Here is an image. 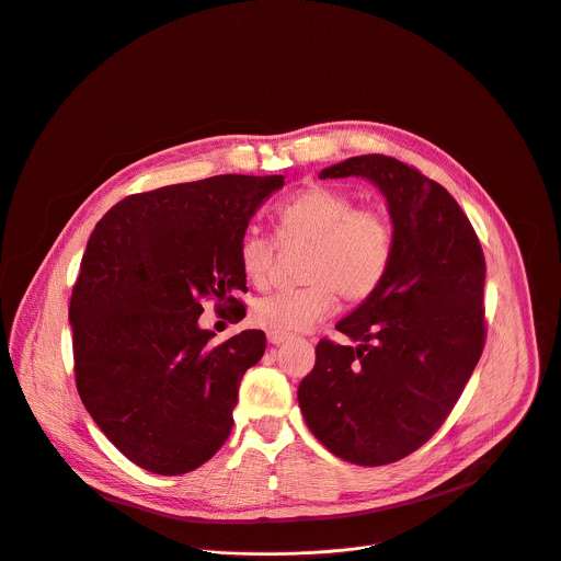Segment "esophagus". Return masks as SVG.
<instances>
[{"label": "esophagus", "mask_w": 561, "mask_h": 561, "mask_svg": "<svg viewBox=\"0 0 561 561\" xmlns=\"http://www.w3.org/2000/svg\"><path fill=\"white\" fill-rule=\"evenodd\" d=\"M287 339H289V333H283V331H267L270 345H283Z\"/></svg>", "instance_id": "1"}]
</instances>
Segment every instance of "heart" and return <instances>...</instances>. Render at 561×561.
I'll use <instances>...</instances> for the list:
<instances>
[{"label":"heart","instance_id":"heart-1","mask_svg":"<svg viewBox=\"0 0 561 561\" xmlns=\"http://www.w3.org/2000/svg\"><path fill=\"white\" fill-rule=\"evenodd\" d=\"M280 245L307 243L296 289L270 291L252 302L250 320L267 331L296 333L322 320L335 305L367 300L385 280L393 259V222L380 205H354V196L329 185H309L283 201L274 214ZM276 241L248 230L239 263L250 283H270Z\"/></svg>","mask_w":561,"mask_h":561}]
</instances>
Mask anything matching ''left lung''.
<instances>
[{
  "mask_svg": "<svg viewBox=\"0 0 561 561\" xmlns=\"http://www.w3.org/2000/svg\"><path fill=\"white\" fill-rule=\"evenodd\" d=\"M365 176L387 196L393 259L382 285L322 339L298 387L309 431L360 467L407 458L444 424L486 341L480 239L458 201L413 165L352 157L320 179Z\"/></svg>",
  "mask_w": 561,
  "mask_h": 561,
  "instance_id": "obj_1",
  "label": "left lung"
}]
</instances>
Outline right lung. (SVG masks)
<instances>
[{
  "mask_svg": "<svg viewBox=\"0 0 561 561\" xmlns=\"http://www.w3.org/2000/svg\"><path fill=\"white\" fill-rule=\"evenodd\" d=\"M283 176L220 174L126 196L96 222L70 298L75 382L103 435L137 467L183 476L226 444L243 374L265 333L226 343L203 300L245 316L239 243Z\"/></svg>",
  "mask_w": 561,
  "mask_h": 561,
  "instance_id": "add662e5",
  "label": "right lung"
}]
</instances>
